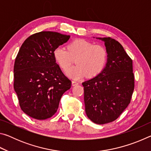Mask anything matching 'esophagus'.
<instances>
[{
    "mask_svg": "<svg viewBox=\"0 0 151 151\" xmlns=\"http://www.w3.org/2000/svg\"><path fill=\"white\" fill-rule=\"evenodd\" d=\"M72 85L73 86H76L78 85V83L77 81H72Z\"/></svg>",
    "mask_w": 151,
    "mask_h": 151,
    "instance_id": "obj_1",
    "label": "esophagus"
}]
</instances>
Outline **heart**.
I'll return each mask as SVG.
<instances>
[{"instance_id":"heart-1","label":"heart","mask_w":151,"mask_h":151,"mask_svg":"<svg viewBox=\"0 0 151 151\" xmlns=\"http://www.w3.org/2000/svg\"><path fill=\"white\" fill-rule=\"evenodd\" d=\"M53 57L57 65L64 71L68 69L75 59L76 66L67 71L68 76L78 79L86 76L93 78L105 68L108 60V51L104 46L94 45L85 39H76L70 42L67 50L58 47L53 51Z\"/></svg>"}]
</instances>
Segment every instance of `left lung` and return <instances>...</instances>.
<instances>
[{"label": "left lung", "instance_id": "1", "mask_svg": "<svg viewBox=\"0 0 151 151\" xmlns=\"http://www.w3.org/2000/svg\"><path fill=\"white\" fill-rule=\"evenodd\" d=\"M96 39L104 42L108 60L101 73L82 85L86 115L94 123L103 124L118 119L131 103L134 76L132 60L117 40Z\"/></svg>", "mask_w": 151, "mask_h": 151}]
</instances>
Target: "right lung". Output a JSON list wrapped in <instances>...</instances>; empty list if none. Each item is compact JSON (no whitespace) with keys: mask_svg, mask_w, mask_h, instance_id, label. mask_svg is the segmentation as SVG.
<instances>
[{"mask_svg":"<svg viewBox=\"0 0 151 151\" xmlns=\"http://www.w3.org/2000/svg\"><path fill=\"white\" fill-rule=\"evenodd\" d=\"M69 35L42 31L28 37L18 52L14 65V89L20 109L37 120L56 113L61 96L71 87L53 57L56 48Z\"/></svg>","mask_w":151,"mask_h":151,"instance_id":"1","label":"right lung"}]
</instances>
